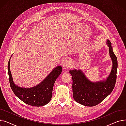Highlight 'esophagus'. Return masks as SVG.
I'll list each match as a JSON object with an SVG mask.
<instances>
[{
	"instance_id": "34e87169",
	"label": "esophagus",
	"mask_w": 126,
	"mask_h": 126,
	"mask_svg": "<svg viewBox=\"0 0 126 126\" xmlns=\"http://www.w3.org/2000/svg\"><path fill=\"white\" fill-rule=\"evenodd\" d=\"M71 65V62L68 60H65L63 63V66L64 68H66L70 66Z\"/></svg>"
}]
</instances>
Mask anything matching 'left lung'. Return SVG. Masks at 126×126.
<instances>
[{
	"label": "left lung",
	"mask_w": 126,
	"mask_h": 126,
	"mask_svg": "<svg viewBox=\"0 0 126 126\" xmlns=\"http://www.w3.org/2000/svg\"><path fill=\"white\" fill-rule=\"evenodd\" d=\"M106 44L109 47L112 62L111 72L106 79L94 82L90 81L81 69H74L69 71L72 78V94L74 100L86 106H94L100 104L114 89L116 80L117 60L109 40H107Z\"/></svg>",
	"instance_id": "8db88e82"
}]
</instances>
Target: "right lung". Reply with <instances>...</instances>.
<instances>
[{
    "label": "right lung",
    "mask_w": 126,
    "mask_h": 126,
    "mask_svg": "<svg viewBox=\"0 0 126 126\" xmlns=\"http://www.w3.org/2000/svg\"><path fill=\"white\" fill-rule=\"evenodd\" d=\"M12 57V56H11ZM8 63V73L10 84L14 94L25 104L32 106L40 107L48 104L51 99L54 85L62 70L61 66H57L39 84L31 88L18 86L13 80L10 70V59Z\"/></svg>",
    "instance_id": "obj_1"
}]
</instances>
